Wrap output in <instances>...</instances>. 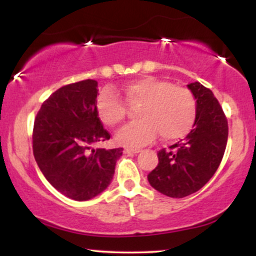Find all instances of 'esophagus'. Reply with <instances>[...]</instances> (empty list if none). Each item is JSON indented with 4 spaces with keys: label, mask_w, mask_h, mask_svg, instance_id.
I'll return each instance as SVG.
<instances>
[{
    "label": "esophagus",
    "mask_w": 256,
    "mask_h": 256,
    "mask_svg": "<svg viewBox=\"0 0 256 256\" xmlns=\"http://www.w3.org/2000/svg\"><path fill=\"white\" fill-rule=\"evenodd\" d=\"M140 152V148H125V150H124V152L125 154H137V152Z\"/></svg>",
    "instance_id": "1"
}]
</instances>
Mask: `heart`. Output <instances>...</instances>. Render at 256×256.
Returning <instances> with one entry per match:
<instances>
[{
    "label": "heart",
    "instance_id": "1",
    "mask_svg": "<svg viewBox=\"0 0 256 256\" xmlns=\"http://www.w3.org/2000/svg\"><path fill=\"white\" fill-rule=\"evenodd\" d=\"M126 104L137 110V122L124 126L116 140L124 146H144L156 137L176 140L192 130L196 119V100L186 88L146 76L122 88ZM112 89H104L96 100V112L104 125L118 126L128 114V106Z\"/></svg>",
    "mask_w": 256,
    "mask_h": 256
}]
</instances>
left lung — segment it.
Instances as JSON below:
<instances>
[{
  "label": "left lung",
  "mask_w": 256,
  "mask_h": 256,
  "mask_svg": "<svg viewBox=\"0 0 256 256\" xmlns=\"http://www.w3.org/2000/svg\"><path fill=\"white\" fill-rule=\"evenodd\" d=\"M196 100V119L186 137L158 152V164L148 174L155 190L182 198L201 189L224 156L228 126L213 92L198 82L188 85Z\"/></svg>",
  "instance_id": "8db88e82"
}]
</instances>
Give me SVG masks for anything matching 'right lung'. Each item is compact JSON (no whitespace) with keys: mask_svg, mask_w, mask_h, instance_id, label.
<instances>
[{"mask_svg":"<svg viewBox=\"0 0 256 256\" xmlns=\"http://www.w3.org/2000/svg\"><path fill=\"white\" fill-rule=\"evenodd\" d=\"M98 82H77L52 92L34 118L32 148L40 170L58 192L86 201L110 184L122 148L94 149L110 140L98 112Z\"/></svg>","mask_w":256,"mask_h":256,"instance_id":"obj_1","label":"right lung"}]
</instances>
